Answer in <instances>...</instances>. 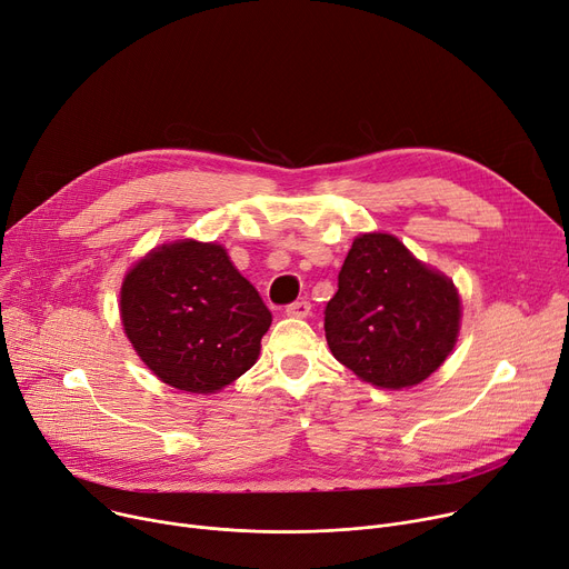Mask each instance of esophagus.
<instances>
[{"mask_svg":"<svg viewBox=\"0 0 569 569\" xmlns=\"http://www.w3.org/2000/svg\"><path fill=\"white\" fill-rule=\"evenodd\" d=\"M310 310H312V306H310V300H296V303H291V306H287V317H298V319H303V317H308L310 315Z\"/></svg>","mask_w":569,"mask_h":569,"instance_id":"esophagus-1","label":"esophagus"}]
</instances>
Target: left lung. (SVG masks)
Wrapping results in <instances>:
<instances>
[{"mask_svg":"<svg viewBox=\"0 0 569 569\" xmlns=\"http://www.w3.org/2000/svg\"><path fill=\"white\" fill-rule=\"evenodd\" d=\"M328 347L377 388L425 381L450 356L461 300L450 278L418 261L392 233H360L323 312Z\"/></svg>","mask_w":569,"mask_h":569,"instance_id":"8db88e82","label":"left lung"}]
</instances>
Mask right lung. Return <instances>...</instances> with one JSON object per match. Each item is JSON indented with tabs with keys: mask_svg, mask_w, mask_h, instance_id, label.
Listing matches in <instances>:
<instances>
[{
	"mask_svg": "<svg viewBox=\"0 0 569 569\" xmlns=\"http://www.w3.org/2000/svg\"><path fill=\"white\" fill-rule=\"evenodd\" d=\"M121 323L142 362L167 386L218 392L259 358L273 317L218 243L153 248L126 273Z\"/></svg>",
	"mask_w": 569,
	"mask_h": 569,
	"instance_id": "right-lung-1",
	"label": "right lung"
}]
</instances>
